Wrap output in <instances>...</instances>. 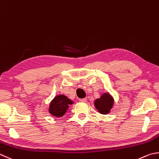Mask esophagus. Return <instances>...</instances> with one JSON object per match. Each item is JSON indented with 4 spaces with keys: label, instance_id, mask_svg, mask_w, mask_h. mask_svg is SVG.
Wrapping results in <instances>:
<instances>
[{
    "label": "esophagus",
    "instance_id": "34e87169",
    "mask_svg": "<svg viewBox=\"0 0 159 159\" xmlns=\"http://www.w3.org/2000/svg\"><path fill=\"white\" fill-rule=\"evenodd\" d=\"M80 102H86V98L80 99Z\"/></svg>",
    "mask_w": 159,
    "mask_h": 159
}]
</instances>
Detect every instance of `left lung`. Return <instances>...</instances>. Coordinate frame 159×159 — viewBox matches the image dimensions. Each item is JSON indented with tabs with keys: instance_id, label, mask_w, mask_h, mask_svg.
Returning a JSON list of instances; mask_svg holds the SVG:
<instances>
[{
	"instance_id": "obj_1",
	"label": "left lung",
	"mask_w": 159,
	"mask_h": 159,
	"mask_svg": "<svg viewBox=\"0 0 159 159\" xmlns=\"http://www.w3.org/2000/svg\"><path fill=\"white\" fill-rule=\"evenodd\" d=\"M114 105V99L109 92H104L94 101V106L101 114L109 113Z\"/></svg>"
}]
</instances>
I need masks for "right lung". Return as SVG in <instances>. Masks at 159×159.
I'll list each match as a JSON object with an SVG mask.
<instances>
[{
	"instance_id": "1",
	"label": "right lung",
	"mask_w": 159,
	"mask_h": 159,
	"mask_svg": "<svg viewBox=\"0 0 159 159\" xmlns=\"http://www.w3.org/2000/svg\"><path fill=\"white\" fill-rule=\"evenodd\" d=\"M74 102L64 95L59 94L55 96L50 102L48 107V112L52 116L61 118L68 109L70 104Z\"/></svg>"
}]
</instances>
